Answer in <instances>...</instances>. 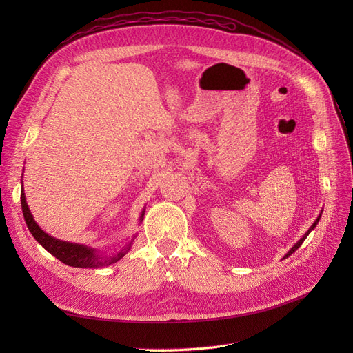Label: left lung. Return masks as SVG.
<instances>
[{
    "instance_id": "obj_1",
    "label": "left lung",
    "mask_w": 353,
    "mask_h": 353,
    "mask_svg": "<svg viewBox=\"0 0 353 353\" xmlns=\"http://www.w3.org/2000/svg\"><path fill=\"white\" fill-rule=\"evenodd\" d=\"M319 218H321V216H318V219H316V221H315V222H314V225H312V227H311V228H309V230H307V232H306V234H305V236H303V239H301V240H299V241H297V243H296V244H294V248H293V249H292V250H290V252H288V253H287V254H285V258H288V256H290V254H293V253H294V252H296V250H297V249H299V248H301V245H302V243H303V241H305V239H306V237H307V236H309V232H311V231H312V230H314V228H315V225H316V223H318V221H319Z\"/></svg>"
}]
</instances>
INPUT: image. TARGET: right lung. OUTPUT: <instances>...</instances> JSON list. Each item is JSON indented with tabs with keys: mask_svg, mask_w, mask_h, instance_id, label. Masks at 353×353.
Wrapping results in <instances>:
<instances>
[{
	"mask_svg": "<svg viewBox=\"0 0 353 353\" xmlns=\"http://www.w3.org/2000/svg\"><path fill=\"white\" fill-rule=\"evenodd\" d=\"M20 201H22L23 216L29 231L32 232V236L35 237V240L42 245V248L48 250L52 256H56L59 261H61L63 263H66L69 266H74V268H103V266H108L110 263L119 261L131 248V243H130L119 253L110 256V258H103V256L97 254L92 249L85 248V245L52 239L51 236H48V234L42 231L38 227V223L34 221V216H32V213L26 205L23 190L22 193H20Z\"/></svg>",
	"mask_w": 353,
	"mask_h": 353,
	"instance_id": "1",
	"label": "right lung"
}]
</instances>
